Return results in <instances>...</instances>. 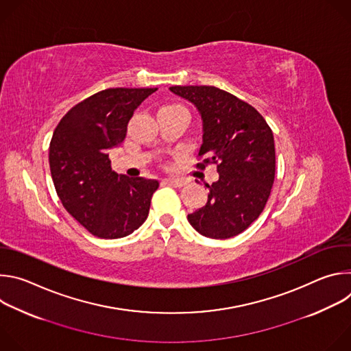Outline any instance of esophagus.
Returning <instances> with one entry per match:
<instances>
[{
	"instance_id": "esophagus-1",
	"label": "esophagus",
	"mask_w": 351,
	"mask_h": 351,
	"mask_svg": "<svg viewBox=\"0 0 351 351\" xmlns=\"http://www.w3.org/2000/svg\"><path fill=\"white\" fill-rule=\"evenodd\" d=\"M165 183L169 184V186H173V187H183L187 182L184 179H176V178H167L165 179Z\"/></svg>"
}]
</instances>
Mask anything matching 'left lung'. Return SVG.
<instances>
[{"mask_svg": "<svg viewBox=\"0 0 351 351\" xmlns=\"http://www.w3.org/2000/svg\"><path fill=\"white\" fill-rule=\"evenodd\" d=\"M202 117L198 156L217 164L218 180L208 186L207 204L187 215L189 223L210 239H229L263 213L275 178L274 134L261 114L214 86H172ZM204 167V164H198Z\"/></svg>", "mask_w": 351, "mask_h": 351, "instance_id": "1", "label": "left lung"}]
</instances>
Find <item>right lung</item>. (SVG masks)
<instances>
[{"mask_svg": "<svg viewBox=\"0 0 351 351\" xmlns=\"http://www.w3.org/2000/svg\"><path fill=\"white\" fill-rule=\"evenodd\" d=\"M158 88H107L76 104L49 143V169L65 210L90 233L119 239L148 217L156 179L129 178L111 168L108 152L122 144L126 126Z\"/></svg>", "mask_w": 351, "mask_h": 351, "instance_id": "right-lung-1", "label": "right lung"}]
</instances>
